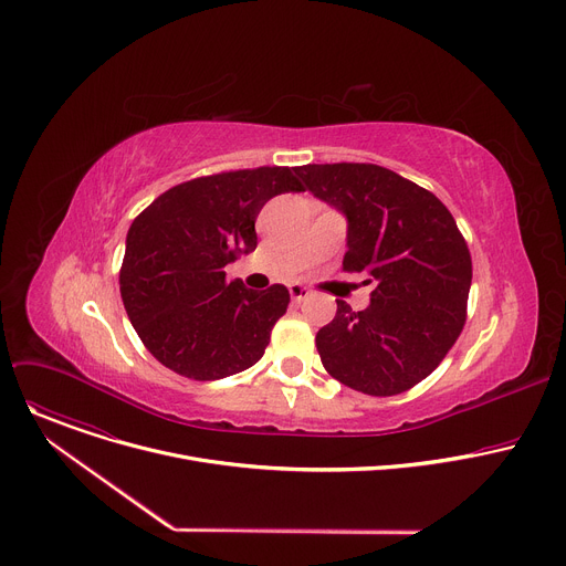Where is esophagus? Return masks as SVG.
Segmentation results:
<instances>
[{"label": "esophagus", "mask_w": 566, "mask_h": 566, "mask_svg": "<svg viewBox=\"0 0 566 566\" xmlns=\"http://www.w3.org/2000/svg\"><path fill=\"white\" fill-rule=\"evenodd\" d=\"M289 293H291V300L297 302V304L308 297V289L302 286V284H291V286H289Z\"/></svg>", "instance_id": "1"}]
</instances>
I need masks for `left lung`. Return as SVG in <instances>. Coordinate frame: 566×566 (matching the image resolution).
I'll return each instance as SVG.
<instances>
[{
  "label": "left lung",
  "mask_w": 566,
  "mask_h": 566,
  "mask_svg": "<svg viewBox=\"0 0 566 566\" xmlns=\"http://www.w3.org/2000/svg\"><path fill=\"white\" fill-rule=\"evenodd\" d=\"M295 175L345 212L343 271L374 284L365 311L338 300L336 317L317 332L322 365L369 396L412 389L465 325L472 260L454 217L430 190L374 164H308Z\"/></svg>",
  "instance_id": "left-lung-1"
}]
</instances>
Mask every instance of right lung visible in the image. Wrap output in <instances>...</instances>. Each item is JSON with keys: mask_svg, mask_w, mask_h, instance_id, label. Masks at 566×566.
Returning a JSON list of instances; mask_svg holds the SVG:
<instances>
[{"mask_svg": "<svg viewBox=\"0 0 566 566\" xmlns=\"http://www.w3.org/2000/svg\"><path fill=\"white\" fill-rule=\"evenodd\" d=\"M291 168L230 170L179 184L129 226L120 297L147 352L195 380L253 367L291 302L273 284L251 291L226 264L258 249L255 219L282 192H302Z\"/></svg>", "mask_w": 566, "mask_h": 566, "instance_id": "right-lung-1", "label": "right lung"}]
</instances>
